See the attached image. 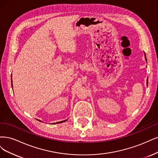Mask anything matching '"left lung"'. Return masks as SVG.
Instances as JSON below:
<instances>
[{
    "label": "left lung",
    "instance_id": "1",
    "mask_svg": "<svg viewBox=\"0 0 158 158\" xmlns=\"http://www.w3.org/2000/svg\"><path fill=\"white\" fill-rule=\"evenodd\" d=\"M144 56H145V60H146V54L144 53Z\"/></svg>",
    "mask_w": 158,
    "mask_h": 158
}]
</instances>
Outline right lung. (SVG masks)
I'll return each instance as SVG.
<instances>
[{"mask_svg":"<svg viewBox=\"0 0 158 158\" xmlns=\"http://www.w3.org/2000/svg\"><path fill=\"white\" fill-rule=\"evenodd\" d=\"M11 83H12V80H11ZM38 121H40V122H42V121H40V120H38ZM67 121V119H66V120H64V121H60V122H56V123H54L53 124H55V123H63V122H65V121Z\"/></svg>","mask_w":158,"mask_h":158,"instance_id":"1","label":"right lung"}]
</instances>
